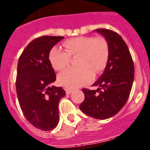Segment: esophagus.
I'll use <instances>...</instances> for the list:
<instances>
[{
  "instance_id": "1",
  "label": "esophagus",
  "mask_w": 150,
  "mask_h": 150,
  "mask_svg": "<svg viewBox=\"0 0 150 150\" xmlns=\"http://www.w3.org/2000/svg\"><path fill=\"white\" fill-rule=\"evenodd\" d=\"M65 91L67 95H69V94H71L72 92V90L70 89V88H65Z\"/></svg>"
}]
</instances>
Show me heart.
Instances as JSON below:
<instances>
[{
	"instance_id": "b5f03b06",
	"label": "heart",
	"mask_w": 150,
	"mask_h": 150,
	"mask_svg": "<svg viewBox=\"0 0 150 150\" xmlns=\"http://www.w3.org/2000/svg\"><path fill=\"white\" fill-rule=\"evenodd\" d=\"M65 51L53 47L49 53V60L55 71H60L69 65L71 56L79 55L76 62L78 67L68 68L58 76L61 86L76 88L89 83L92 74H100L104 70L110 55L109 46L102 38L76 37L63 43Z\"/></svg>"
}]
</instances>
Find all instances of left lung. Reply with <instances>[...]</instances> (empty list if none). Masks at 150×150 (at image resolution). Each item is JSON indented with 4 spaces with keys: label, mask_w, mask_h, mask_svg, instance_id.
<instances>
[{
    "label": "left lung",
    "mask_w": 150,
    "mask_h": 150,
    "mask_svg": "<svg viewBox=\"0 0 150 150\" xmlns=\"http://www.w3.org/2000/svg\"><path fill=\"white\" fill-rule=\"evenodd\" d=\"M105 38L110 55L104 73L92 86L83 88L85 99L79 109L91 117L106 120L120 112L126 104L133 85L134 66L128 46L120 34L112 30H95Z\"/></svg>",
    "instance_id": "left-lung-1"
}]
</instances>
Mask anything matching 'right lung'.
<instances>
[{
	"label": "right lung",
	"instance_id": "1",
	"mask_svg": "<svg viewBox=\"0 0 150 150\" xmlns=\"http://www.w3.org/2000/svg\"><path fill=\"white\" fill-rule=\"evenodd\" d=\"M64 37L42 36L32 40L18 61L16 88L21 109L35 128L51 131L59 123V102L65 95L53 86L55 73L49 60L52 48Z\"/></svg>",
	"mask_w": 150,
	"mask_h": 150
}]
</instances>
